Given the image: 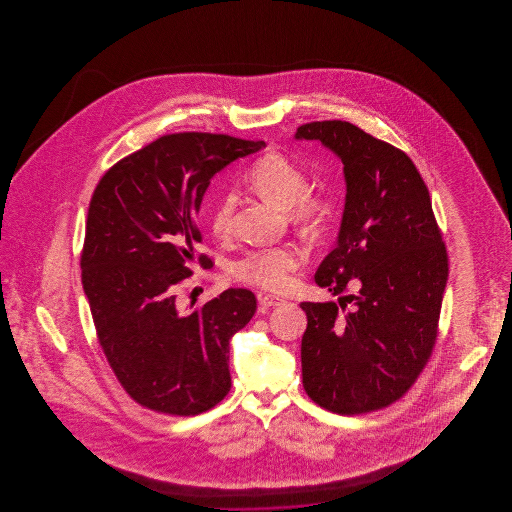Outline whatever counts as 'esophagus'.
I'll list each match as a JSON object with an SVG mask.
<instances>
[{
	"instance_id": "34e87169",
	"label": "esophagus",
	"mask_w": 512,
	"mask_h": 512,
	"mask_svg": "<svg viewBox=\"0 0 512 512\" xmlns=\"http://www.w3.org/2000/svg\"><path fill=\"white\" fill-rule=\"evenodd\" d=\"M285 300L280 296H274V294H260V305L263 307H276V305H282Z\"/></svg>"
}]
</instances>
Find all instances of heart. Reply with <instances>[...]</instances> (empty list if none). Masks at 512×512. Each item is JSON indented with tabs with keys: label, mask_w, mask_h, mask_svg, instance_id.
<instances>
[{
	"label": "heart",
	"mask_w": 512,
	"mask_h": 512,
	"mask_svg": "<svg viewBox=\"0 0 512 512\" xmlns=\"http://www.w3.org/2000/svg\"><path fill=\"white\" fill-rule=\"evenodd\" d=\"M249 185L258 196L278 207L287 208L289 219L305 230H315L329 214V197L322 190H307V175L283 153L261 155L247 174ZM234 199L223 196L210 216V229L216 236H227L232 227ZM304 265V252L296 245L258 249L232 265V276L267 291H285L293 274Z\"/></svg>",
	"instance_id": "b5f03b06"
}]
</instances>
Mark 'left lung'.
I'll return each instance as SVG.
<instances>
[{
	"label": "left lung",
	"instance_id": "obj_1",
	"mask_svg": "<svg viewBox=\"0 0 512 512\" xmlns=\"http://www.w3.org/2000/svg\"><path fill=\"white\" fill-rule=\"evenodd\" d=\"M294 137L322 142L344 164L337 247L320 263L316 285L333 294L349 280L360 287L338 305L300 304L305 393L329 412L368 414L401 399L432 355L448 280L445 243L425 181L403 150L346 120L309 122Z\"/></svg>",
	"mask_w": 512,
	"mask_h": 512
}]
</instances>
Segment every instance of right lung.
Returning a JSON list of instances; mask_svg holds the SVG:
<instances>
[{
	"label": "right lung",
	"mask_w": 512,
	"mask_h": 512,
	"mask_svg": "<svg viewBox=\"0 0 512 512\" xmlns=\"http://www.w3.org/2000/svg\"><path fill=\"white\" fill-rule=\"evenodd\" d=\"M263 141L185 131L113 164L91 197L80 256L98 342L135 403L197 415L230 390L229 346L256 313L249 289L181 309L175 285L192 276L197 212L210 179ZM203 267H212L207 254Z\"/></svg>",
	"instance_id": "right-lung-1"
}]
</instances>
